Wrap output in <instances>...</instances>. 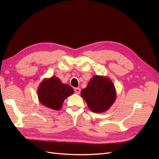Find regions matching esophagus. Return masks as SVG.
<instances>
[{
    "mask_svg": "<svg viewBox=\"0 0 159 159\" xmlns=\"http://www.w3.org/2000/svg\"><path fill=\"white\" fill-rule=\"evenodd\" d=\"M75 93H77V94H79L80 93V88H75Z\"/></svg>",
    "mask_w": 159,
    "mask_h": 159,
    "instance_id": "obj_1",
    "label": "esophagus"
}]
</instances>
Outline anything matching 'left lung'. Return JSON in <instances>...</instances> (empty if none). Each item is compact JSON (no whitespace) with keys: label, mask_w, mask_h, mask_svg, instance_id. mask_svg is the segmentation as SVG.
<instances>
[{"label":"left lung","mask_w":159,"mask_h":159,"mask_svg":"<svg viewBox=\"0 0 159 159\" xmlns=\"http://www.w3.org/2000/svg\"><path fill=\"white\" fill-rule=\"evenodd\" d=\"M81 96L87 103L89 109L95 113L107 111L115 102L116 90L112 81L107 76L93 75Z\"/></svg>","instance_id":"left-lung-1"}]
</instances>
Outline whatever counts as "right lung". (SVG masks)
I'll return each mask as SVG.
<instances>
[{"label":"right lung","mask_w":159,"mask_h":159,"mask_svg":"<svg viewBox=\"0 0 159 159\" xmlns=\"http://www.w3.org/2000/svg\"><path fill=\"white\" fill-rule=\"evenodd\" d=\"M37 93L41 104L57 111L61 108L64 100L74 93V89L69 85L62 84L58 78L52 76L41 81Z\"/></svg>","instance_id":"add662e5"}]
</instances>
